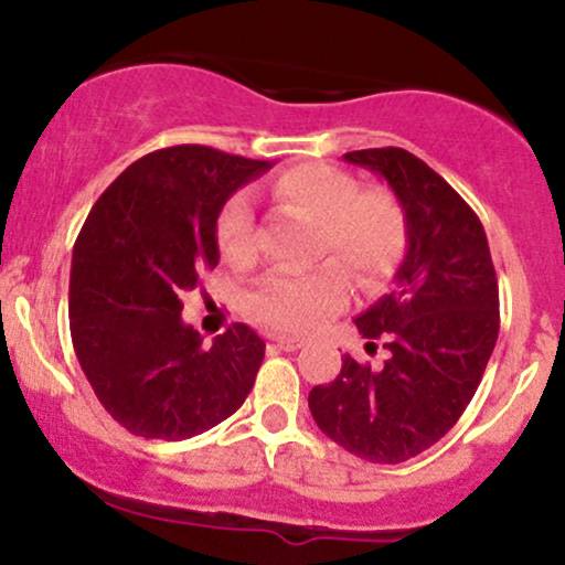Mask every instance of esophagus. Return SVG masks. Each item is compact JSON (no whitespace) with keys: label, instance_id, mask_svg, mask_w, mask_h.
<instances>
[{"label":"esophagus","instance_id":"esophagus-1","mask_svg":"<svg viewBox=\"0 0 565 565\" xmlns=\"http://www.w3.org/2000/svg\"><path fill=\"white\" fill-rule=\"evenodd\" d=\"M274 342L281 350H297V348L305 345V340H300V337H289V334H276Z\"/></svg>","mask_w":565,"mask_h":565}]
</instances>
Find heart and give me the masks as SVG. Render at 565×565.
Returning <instances> with one entry per match:
<instances>
[{"label":"heart","instance_id":"obj_1","mask_svg":"<svg viewBox=\"0 0 565 565\" xmlns=\"http://www.w3.org/2000/svg\"><path fill=\"white\" fill-rule=\"evenodd\" d=\"M274 193L319 220L316 246L334 255L310 270H274L246 295V313L276 332H310L334 316L350 297L348 264L361 287L385 284L404 263L408 217L385 185L359 188L340 167L305 161L274 180ZM217 246L236 268L257 260L255 204L246 191L233 193L217 217ZM342 262L347 264L341 265Z\"/></svg>","mask_w":565,"mask_h":565}]
</instances>
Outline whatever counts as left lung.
<instances>
[{
	"label": "left lung",
	"instance_id": "8db88e82",
	"mask_svg": "<svg viewBox=\"0 0 565 565\" xmlns=\"http://www.w3.org/2000/svg\"><path fill=\"white\" fill-rule=\"evenodd\" d=\"M382 174L408 217L395 289L355 319L380 369L345 355L340 374L308 395L316 425L369 462L398 465L430 449L476 395L499 334V284L470 204L404 148L342 157Z\"/></svg>",
	"mask_w": 565,
	"mask_h": 565
}]
</instances>
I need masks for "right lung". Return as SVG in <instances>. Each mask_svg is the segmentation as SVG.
I'll return each mask as SVG.
<instances>
[{
	"instance_id": "1",
	"label": "right lung",
	"mask_w": 565,
	"mask_h": 565,
	"mask_svg": "<svg viewBox=\"0 0 565 565\" xmlns=\"http://www.w3.org/2000/svg\"><path fill=\"white\" fill-rule=\"evenodd\" d=\"M268 161L172 146L129 164L95 201L71 260V340L103 408L132 436L183 440L228 419L265 342L231 323L212 345L183 323L185 291L220 260L217 217Z\"/></svg>"
}]
</instances>
